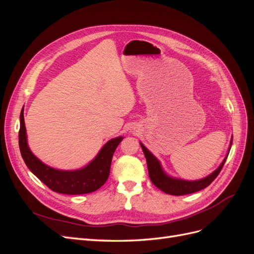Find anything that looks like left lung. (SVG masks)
Instances as JSON below:
<instances>
[{"instance_id":"8db88e82","label":"left lung","mask_w":254,"mask_h":254,"mask_svg":"<svg viewBox=\"0 0 254 254\" xmlns=\"http://www.w3.org/2000/svg\"><path fill=\"white\" fill-rule=\"evenodd\" d=\"M141 147L143 149L146 161H147L148 174H149V178L151 182L155 184L158 189L163 190L164 193L175 195V196L191 194V193H195V191L203 190L206 187H209L220 173L221 168L224 166L228 157L227 156L225 160L222 161V163L220 164V166L217 168V170L210 176H207L206 178L197 180V181H186V180H180V179H174V178H171V177L166 176L162 171V168H161V165L159 163V161L157 160V158L153 156L142 143H141Z\"/></svg>"}]
</instances>
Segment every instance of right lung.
<instances>
[{"label": "right lung", "instance_id": "right-lung-1", "mask_svg": "<svg viewBox=\"0 0 254 254\" xmlns=\"http://www.w3.org/2000/svg\"><path fill=\"white\" fill-rule=\"evenodd\" d=\"M122 140L123 136H119L106 143L96 158L81 170L72 172L55 170L43 164L28 148L23 109L20 114L19 147L21 156L29 171L56 193L66 195L88 194L103 187L110 174L113 153Z\"/></svg>", "mask_w": 254, "mask_h": 254}]
</instances>
